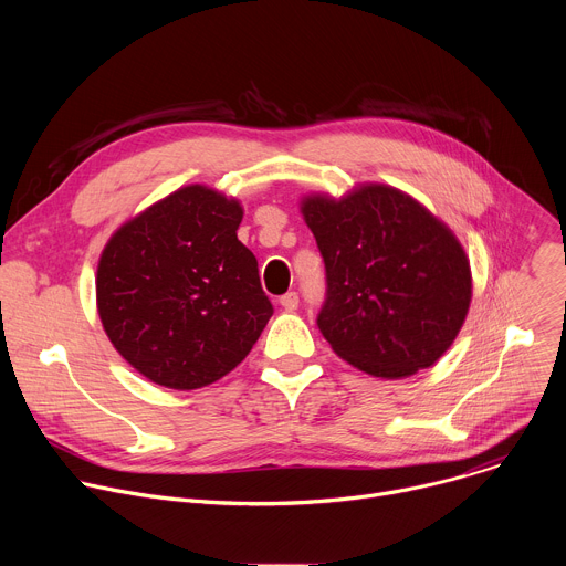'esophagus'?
Returning a JSON list of instances; mask_svg holds the SVG:
<instances>
[{
  "label": "esophagus",
  "instance_id": "1",
  "mask_svg": "<svg viewBox=\"0 0 566 566\" xmlns=\"http://www.w3.org/2000/svg\"><path fill=\"white\" fill-rule=\"evenodd\" d=\"M280 304H282L286 311H295L297 304H300V297H297L295 291H291V293H286V295L280 297Z\"/></svg>",
  "mask_w": 566,
  "mask_h": 566
}]
</instances>
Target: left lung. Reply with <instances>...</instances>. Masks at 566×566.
I'll return each mask as SVG.
<instances>
[{
  "label": "left lung",
  "mask_w": 566,
  "mask_h": 566,
  "mask_svg": "<svg viewBox=\"0 0 566 566\" xmlns=\"http://www.w3.org/2000/svg\"><path fill=\"white\" fill-rule=\"evenodd\" d=\"M300 212L327 266L317 327L332 349L385 380L432 367L472 300L470 260L452 228L385 184L304 195Z\"/></svg>",
  "instance_id": "left-lung-1"
}]
</instances>
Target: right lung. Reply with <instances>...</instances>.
<instances>
[{
	"label": "right lung",
	"mask_w": 566,
	"mask_h": 566,
	"mask_svg": "<svg viewBox=\"0 0 566 566\" xmlns=\"http://www.w3.org/2000/svg\"><path fill=\"white\" fill-rule=\"evenodd\" d=\"M244 206L203 184L154 201L107 239L96 306L114 349L147 380L179 391L232 371L273 306L258 260L237 239Z\"/></svg>",
	"instance_id": "add662e5"
}]
</instances>
